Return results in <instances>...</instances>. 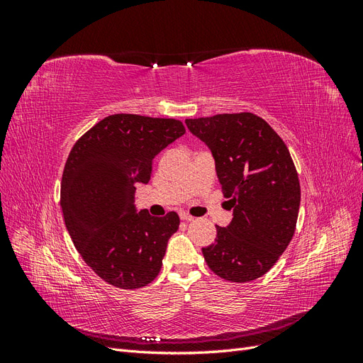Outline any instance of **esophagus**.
Segmentation results:
<instances>
[{"label": "esophagus", "instance_id": "esophagus-1", "mask_svg": "<svg viewBox=\"0 0 363 363\" xmlns=\"http://www.w3.org/2000/svg\"><path fill=\"white\" fill-rule=\"evenodd\" d=\"M180 218H182V221H186V223L194 221V216H191L189 213H186V212H180Z\"/></svg>", "mask_w": 363, "mask_h": 363}]
</instances>
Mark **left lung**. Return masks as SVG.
I'll return each instance as SVG.
<instances>
[{
	"mask_svg": "<svg viewBox=\"0 0 363 363\" xmlns=\"http://www.w3.org/2000/svg\"><path fill=\"white\" fill-rule=\"evenodd\" d=\"M211 148L233 219L216 225L203 256L216 276L245 283L267 274L289 245L301 200L298 174L283 139L260 116L240 112L186 119Z\"/></svg>",
	"mask_w": 363,
	"mask_h": 363,
	"instance_id": "1",
	"label": "left lung"
}]
</instances>
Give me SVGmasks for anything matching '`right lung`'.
<instances>
[{"instance_id": "1", "label": "right lung", "mask_w": 363, "mask_h": 363, "mask_svg": "<svg viewBox=\"0 0 363 363\" xmlns=\"http://www.w3.org/2000/svg\"><path fill=\"white\" fill-rule=\"evenodd\" d=\"M184 131L174 118L111 115L75 142L65 163V225L83 260L115 288H144L160 272L180 218L138 213L135 184L150 182L152 159Z\"/></svg>"}]
</instances>
